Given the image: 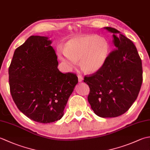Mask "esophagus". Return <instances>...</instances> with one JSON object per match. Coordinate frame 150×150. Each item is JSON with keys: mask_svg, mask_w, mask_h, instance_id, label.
Listing matches in <instances>:
<instances>
[{"mask_svg": "<svg viewBox=\"0 0 150 150\" xmlns=\"http://www.w3.org/2000/svg\"><path fill=\"white\" fill-rule=\"evenodd\" d=\"M78 80H79V82H81L82 81H83L84 79H83V77H82L81 75H78Z\"/></svg>", "mask_w": 150, "mask_h": 150, "instance_id": "1", "label": "esophagus"}]
</instances>
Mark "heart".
Segmentation results:
<instances>
[{
	"label": "heart",
	"instance_id": "b5f03b06",
	"mask_svg": "<svg viewBox=\"0 0 150 150\" xmlns=\"http://www.w3.org/2000/svg\"><path fill=\"white\" fill-rule=\"evenodd\" d=\"M110 52V44L104 38L95 35L71 38L66 42L64 50L58 51L60 60L69 69L75 68L77 60L87 73H95L103 68Z\"/></svg>",
	"mask_w": 150,
	"mask_h": 150
}]
</instances>
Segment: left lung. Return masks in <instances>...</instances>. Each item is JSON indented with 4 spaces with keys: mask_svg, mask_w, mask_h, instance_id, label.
Instances as JSON below:
<instances>
[{
    "mask_svg": "<svg viewBox=\"0 0 150 150\" xmlns=\"http://www.w3.org/2000/svg\"><path fill=\"white\" fill-rule=\"evenodd\" d=\"M104 28L113 33L115 50L103 68L86 76L84 82L90 88L88 100L94 113L111 118L126 113L137 99L142 82V67L132 41L115 28Z\"/></svg>",
    "mask_w": 150,
    "mask_h": 150,
    "instance_id": "1",
    "label": "left lung"
}]
</instances>
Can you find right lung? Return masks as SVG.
Here are the masks:
<instances>
[{
  "instance_id": "right-lung-1",
  "label": "right lung",
  "mask_w": 150,
  "mask_h": 150,
  "mask_svg": "<svg viewBox=\"0 0 150 150\" xmlns=\"http://www.w3.org/2000/svg\"><path fill=\"white\" fill-rule=\"evenodd\" d=\"M47 37L32 35L15 50L9 68L13 99L18 110L40 123L60 120L78 83L72 73H62Z\"/></svg>"
}]
</instances>
